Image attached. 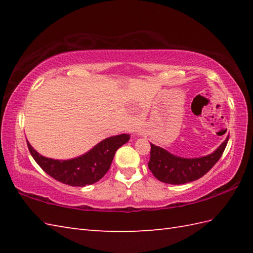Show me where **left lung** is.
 I'll use <instances>...</instances> for the list:
<instances>
[{
  "instance_id": "8db88e82",
  "label": "left lung",
  "mask_w": 253,
  "mask_h": 253,
  "mask_svg": "<svg viewBox=\"0 0 253 253\" xmlns=\"http://www.w3.org/2000/svg\"><path fill=\"white\" fill-rule=\"evenodd\" d=\"M228 136L215 151L200 158H182L169 152L164 148L151 144L149 169L160 181L170 185H181L201 178L222 157Z\"/></svg>"
}]
</instances>
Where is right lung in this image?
Here are the masks:
<instances>
[{
  "mask_svg": "<svg viewBox=\"0 0 253 253\" xmlns=\"http://www.w3.org/2000/svg\"><path fill=\"white\" fill-rule=\"evenodd\" d=\"M127 133L105 138L88 152L69 160H54L38 153L27 140L29 151L38 165L57 181L74 187H84L99 181L109 170L118 148L129 140Z\"/></svg>",
  "mask_w": 253,
  "mask_h": 253,
  "instance_id": "right-lung-1",
  "label": "right lung"
}]
</instances>
